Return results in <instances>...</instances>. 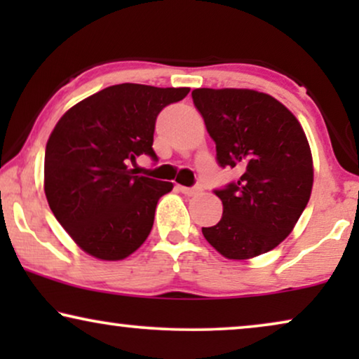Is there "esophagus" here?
Segmentation results:
<instances>
[{
  "label": "esophagus",
  "instance_id": "1",
  "mask_svg": "<svg viewBox=\"0 0 359 359\" xmlns=\"http://www.w3.org/2000/svg\"><path fill=\"white\" fill-rule=\"evenodd\" d=\"M178 189L183 194H186V196H196V194H199L201 191H203V189L199 188V186H193V188H186V186H178Z\"/></svg>",
  "mask_w": 359,
  "mask_h": 359
}]
</instances>
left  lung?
Returning a JSON list of instances; mask_svg holds the SVG:
<instances>
[{
    "instance_id": "1",
    "label": "left lung",
    "mask_w": 359,
    "mask_h": 359,
    "mask_svg": "<svg viewBox=\"0 0 359 359\" xmlns=\"http://www.w3.org/2000/svg\"><path fill=\"white\" fill-rule=\"evenodd\" d=\"M194 106L215 142L217 163L237 181L214 189L222 219L203 235L229 259H248L278 247L311 198L313 166L301 124L273 96L253 90L193 91Z\"/></svg>"
}]
</instances>
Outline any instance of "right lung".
Wrapping results in <instances>:
<instances>
[{"mask_svg": "<svg viewBox=\"0 0 359 359\" xmlns=\"http://www.w3.org/2000/svg\"><path fill=\"white\" fill-rule=\"evenodd\" d=\"M189 88L122 83L68 109L46 147L43 189L53 215L91 257L134 253L154 227L156 203L173 184L135 175L137 156L156 161L155 121Z\"/></svg>", "mask_w": 359, "mask_h": 359, "instance_id": "obj_1", "label": "right lung"}]
</instances>
